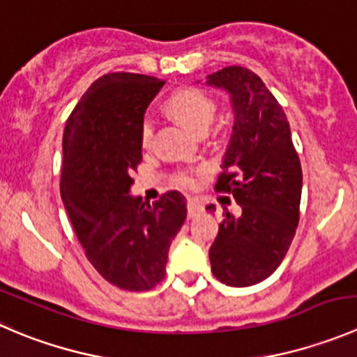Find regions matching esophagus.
Here are the masks:
<instances>
[{
    "label": "esophagus",
    "instance_id": "obj_1",
    "mask_svg": "<svg viewBox=\"0 0 357 357\" xmlns=\"http://www.w3.org/2000/svg\"><path fill=\"white\" fill-rule=\"evenodd\" d=\"M186 207H188V218H193V216H197L199 213H202V206H200L195 199H188Z\"/></svg>",
    "mask_w": 357,
    "mask_h": 357
}]
</instances>
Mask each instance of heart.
I'll return each instance as SVG.
<instances>
[{
  "label": "heart",
  "mask_w": 357,
  "mask_h": 357,
  "mask_svg": "<svg viewBox=\"0 0 357 357\" xmlns=\"http://www.w3.org/2000/svg\"><path fill=\"white\" fill-rule=\"evenodd\" d=\"M167 109L186 129L195 134L209 129L214 120V113H216L213 99L197 89H183L172 94L167 101ZM151 137H153V122L150 119H144L141 123V143L144 148L150 146ZM178 183L183 186H193L195 178L192 174H181Z\"/></svg>",
  "instance_id": "1"
}]
</instances>
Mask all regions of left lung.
Here are the masks:
<instances>
[{"label":"left lung","instance_id":"left-lung-1","mask_svg":"<svg viewBox=\"0 0 357 357\" xmlns=\"http://www.w3.org/2000/svg\"><path fill=\"white\" fill-rule=\"evenodd\" d=\"M230 96L234 127L218 192H230L242 214L227 213L209 249L211 271L227 286L265 281L284 259L300 218L302 165L286 113L258 75L230 66L206 78ZM213 206H207L211 209Z\"/></svg>","mask_w":357,"mask_h":357}]
</instances>
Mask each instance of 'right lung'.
<instances>
[{"label": "right lung", "instance_id": "right-lung-1", "mask_svg": "<svg viewBox=\"0 0 357 357\" xmlns=\"http://www.w3.org/2000/svg\"><path fill=\"white\" fill-rule=\"evenodd\" d=\"M164 82L136 73L96 79L68 119L61 197L89 261L108 282L146 291L165 275L169 248L186 220V199L153 204L130 195L141 155V123Z\"/></svg>", "mask_w": 357, "mask_h": 357}]
</instances>
